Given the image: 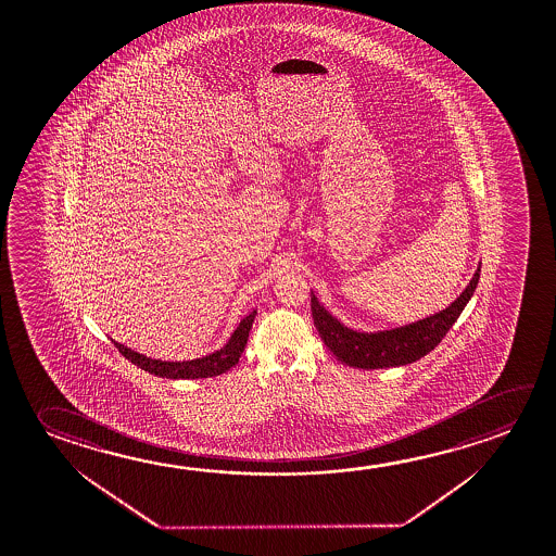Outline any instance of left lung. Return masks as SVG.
Segmentation results:
<instances>
[{"label": "left lung", "instance_id": "left-lung-1", "mask_svg": "<svg viewBox=\"0 0 556 556\" xmlns=\"http://www.w3.org/2000/svg\"><path fill=\"white\" fill-rule=\"evenodd\" d=\"M479 275L481 265L477 267L473 279L465 287V291L447 308L401 328L383 331H356L346 328L345 324H341L333 314L324 308L314 292L309 301L312 318L326 346L343 365L363 370L410 365L428 355L444 339L455 319L464 312L467 302L471 301Z\"/></svg>", "mask_w": 556, "mask_h": 556}]
</instances>
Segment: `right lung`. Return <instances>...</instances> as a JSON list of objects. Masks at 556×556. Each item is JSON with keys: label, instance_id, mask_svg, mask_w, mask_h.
Returning <instances> with one entry per match:
<instances>
[{"label": "right lung", "instance_id": "add662e5", "mask_svg": "<svg viewBox=\"0 0 556 556\" xmlns=\"http://www.w3.org/2000/svg\"><path fill=\"white\" fill-rule=\"evenodd\" d=\"M255 314L250 312L247 318L238 324L235 333L230 336L227 343L220 346L219 351L211 355L193 358V361H182V363H170V361H159L151 356L141 355L137 351H131L129 346H124L118 341L112 339L119 353L128 358L129 363L139 366L141 370L149 374H155L159 378H170V380H198V378H211L219 376L230 370L232 366L238 365V358L244 353V346L248 343V333L254 324Z\"/></svg>", "mask_w": 556, "mask_h": 556}]
</instances>
